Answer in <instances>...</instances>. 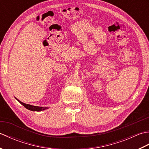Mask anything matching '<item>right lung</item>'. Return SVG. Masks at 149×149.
<instances>
[{
    "instance_id": "1",
    "label": "right lung",
    "mask_w": 149,
    "mask_h": 149,
    "mask_svg": "<svg viewBox=\"0 0 149 149\" xmlns=\"http://www.w3.org/2000/svg\"><path fill=\"white\" fill-rule=\"evenodd\" d=\"M19 102H20L22 105H23L26 109L33 111H44L45 109H49V107H40V106H33V105H30V104H25L24 102H21V101L17 99V98H15Z\"/></svg>"
}]
</instances>
